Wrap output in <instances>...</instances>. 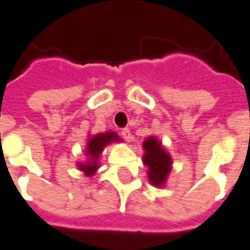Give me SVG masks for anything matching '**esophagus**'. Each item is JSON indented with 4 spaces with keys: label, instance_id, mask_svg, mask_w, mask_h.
Masks as SVG:
<instances>
[{
    "label": "esophagus",
    "instance_id": "1",
    "mask_svg": "<svg viewBox=\"0 0 250 250\" xmlns=\"http://www.w3.org/2000/svg\"><path fill=\"white\" fill-rule=\"evenodd\" d=\"M121 135H123V138L125 139V141H130L131 139V131L129 130V129H124V130L121 131Z\"/></svg>",
    "mask_w": 250,
    "mask_h": 250
}]
</instances>
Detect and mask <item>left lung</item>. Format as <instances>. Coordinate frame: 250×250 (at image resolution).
Returning a JSON list of instances; mask_svg holds the SVG:
<instances>
[{
  "label": "left lung",
  "instance_id": "8db88e82",
  "mask_svg": "<svg viewBox=\"0 0 250 250\" xmlns=\"http://www.w3.org/2000/svg\"><path fill=\"white\" fill-rule=\"evenodd\" d=\"M143 164L147 167V177L151 185L163 188L172 171V158L163 143L155 135L147 137L142 143Z\"/></svg>",
  "mask_w": 250,
  "mask_h": 250
}]
</instances>
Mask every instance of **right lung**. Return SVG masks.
Here are the masks:
<instances>
[{
    "label": "right lung",
    "instance_id": "add662e5",
    "mask_svg": "<svg viewBox=\"0 0 250 250\" xmlns=\"http://www.w3.org/2000/svg\"><path fill=\"white\" fill-rule=\"evenodd\" d=\"M115 142H121V138L115 131L108 130L95 135H88L86 148H84L86 162L77 163L79 171H82L84 176H88V177L96 175V172L100 168L99 160H100L102 152L104 151L105 147Z\"/></svg>",
    "mask_w": 250,
    "mask_h": 250
}]
</instances>
